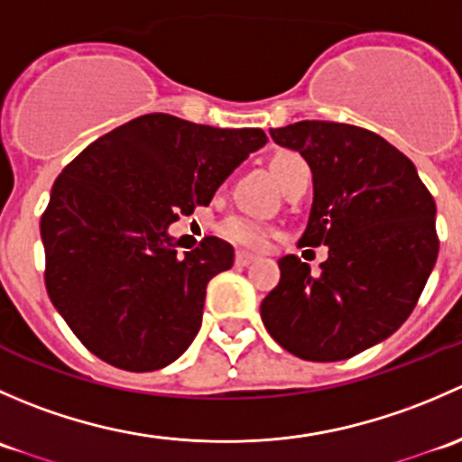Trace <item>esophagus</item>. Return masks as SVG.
<instances>
[{
	"label": "esophagus",
	"instance_id": "obj_1",
	"mask_svg": "<svg viewBox=\"0 0 462 462\" xmlns=\"http://www.w3.org/2000/svg\"><path fill=\"white\" fill-rule=\"evenodd\" d=\"M257 259L254 257V254H250V253H245V250H236V257H235V261H236V265H250L253 263V261Z\"/></svg>",
	"mask_w": 462,
	"mask_h": 462
}]
</instances>
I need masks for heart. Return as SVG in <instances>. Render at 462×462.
<instances>
[{
    "label": "heart",
    "mask_w": 462,
    "mask_h": 462,
    "mask_svg": "<svg viewBox=\"0 0 462 462\" xmlns=\"http://www.w3.org/2000/svg\"><path fill=\"white\" fill-rule=\"evenodd\" d=\"M297 165H304L301 156H297V153H277L270 162V170H273L274 179L282 185L286 176L291 174V170H295ZM218 232L232 244L248 245V248H263L270 239V227L248 217H227L218 226Z\"/></svg>",
    "instance_id": "obj_1"
}]
</instances>
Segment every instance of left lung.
Segmentation results:
<instances>
[{"label":"left lung","mask_w":462,"mask_h":462,"mask_svg":"<svg viewBox=\"0 0 462 462\" xmlns=\"http://www.w3.org/2000/svg\"><path fill=\"white\" fill-rule=\"evenodd\" d=\"M270 136L313 171L300 245H328V259L319 274L295 254L279 259L261 319L301 360H346L411 315L438 257L436 203L416 165L369 129L301 120Z\"/></svg>","instance_id":"obj_1"}]
</instances>
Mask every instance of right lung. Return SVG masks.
Listing matches in <instances>:
<instances>
[{"mask_svg": "<svg viewBox=\"0 0 462 462\" xmlns=\"http://www.w3.org/2000/svg\"><path fill=\"white\" fill-rule=\"evenodd\" d=\"M265 143L257 127L147 114L64 167L40 223L44 279L53 306L88 351L138 374L188 351L201 328L208 282L232 268L235 248L208 236L179 257L170 226L209 205Z\"/></svg>", "mask_w": 462, "mask_h": 462, "instance_id": "obj_1", "label": "right lung"}]
</instances>
